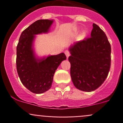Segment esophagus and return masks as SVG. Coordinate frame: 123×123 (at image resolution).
Listing matches in <instances>:
<instances>
[{
    "instance_id": "34e87169",
    "label": "esophagus",
    "mask_w": 123,
    "mask_h": 123,
    "mask_svg": "<svg viewBox=\"0 0 123 123\" xmlns=\"http://www.w3.org/2000/svg\"><path fill=\"white\" fill-rule=\"evenodd\" d=\"M64 53H65V55H66L67 58H68V57L69 56V55H70V53H69V52L68 50H65V51L64 52Z\"/></svg>"
}]
</instances>
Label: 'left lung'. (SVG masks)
I'll return each mask as SVG.
<instances>
[{"label": "left lung", "instance_id": "1", "mask_svg": "<svg viewBox=\"0 0 123 123\" xmlns=\"http://www.w3.org/2000/svg\"><path fill=\"white\" fill-rule=\"evenodd\" d=\"M90 36L69 48L72 81L85 92L93 91L102 85L111 67V48L105 33L93 23Z\"/></svg>", "mask_w": 123, "mask_h": 123}]
</instances>
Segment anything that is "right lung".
<instances>
[{
    "label": "right lung",
    "instance_id": "1",
    "mask_svg": "<svg viewBox=\"0 0 123 123\" xmlns=\"http://www.w3.org/2000/svg\"><path fill=\"white\" fill-rule=\"evenodd\" d=\"M53 20L39 19L22 32L17 46V69L23 85L34 93H42L52 86L55 72L62 61L64 53L38 59L32 49L36 34L47 33Z\"/></svg>",
    "mask_w": 123,
    "mask_h": 123
}]
</instances>
